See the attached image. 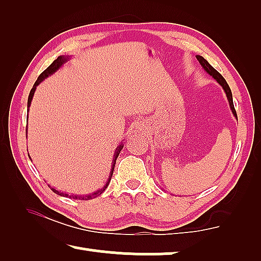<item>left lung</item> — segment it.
<instances>
[{
    "label": "left lung",
    "instance_id": "obj_1",
    "mask_svg": "<svg viewBox=\"0 0 261 261\" xmlns=\"http://www.w3.org/2000/svg\"><path fill=\"white\" fill-rule=\"evenodd\" d=\"M196 59H198V61L200 65H201V67L203 68V70L207 72L208 75H211L213 79H214L217 83H219L222 88H223V90L225 92V95H227V98H228V101H229V106H230V110H231L232 114L234 115V118L237 119V114H236V111H234V108H233V101H232V93H231V90H230L229 85L227 83V81H225L223 79V76H222L219 71H217L216 69H214L211 65H209L208 61L204 58H202L201 55H196Z\"/></svg>",
    "mask_w": 261,
    "mask_h": 261
}]
</instances>
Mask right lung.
<instances>
[{"mask_svg":"<svg viewBox=\"0 0 261 261\" xmlns=\"http://www.w3.org/2000/svg\"><path fill=\"white\" fill-rule=\"evenodd\" d=\"M70 59V57H65V55H60V57H58L57 60H54V61L50 63V65L46 68V69L41 72V74L39 75V77H38V80L36 81V83L33 84V88L31 89V91H30V95H29V99H28V108H30L31 106V101H32V98H33V95L34 92H36V89L38 85H39L42 81L46 80L48 76L53 75L55 71H58L60 68H61L65 63L68 61V60ZM27 138H28V126H27ZM123 148V144H120V146L117 147V149H115V153H114V159H113V162H112V169H111V172H110V176H109V180L106 181L105 186L102 187V189L98 190L97 192H95V193L92 194H89V195H69L67 193H62V192H59L55 189H53V187H50V190H52L54 193H57L58 195H61V196H65V198H70V199H75V200H91V199H95L97 198V196H99L102 192H104L106 189H108L109 184L111 181V178H112V174H113V170H114V166H115V161H117L119 153H120L121 149Z\"/></svg>","mask_w":261,"mask_h":261,"instance_id":"right-lung-1","label":"right lung"}]
</instances>
